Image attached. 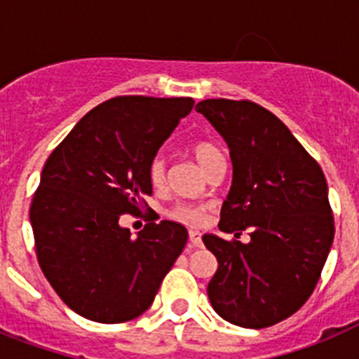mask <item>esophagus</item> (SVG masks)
<instances>
[{"mask_svg": "<svg viewBox=\"0 0 359 359\" xmlns=\"http://www.w3.org/2000/svg\"><path fill=\"white\" fill-rule=\"evenodd\" d=\"M189 239H190V244H192L194 248H201L203 246V239H201V233H199V231H190Z\"/></svg>", "mask_w": 359, "mask_h": 359, "instance_id": "esophagus-1", "label": "esophagus"}]
</instances>
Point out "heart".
Segmentation results:
<instances>
[{"label":"heart","mask_w":359,"mask_h":359,"mask_svg":"<svg viewBox=\"0 0 359 359\" xmlns=\"http://www.w3.org/2000/svg\"><path fill=\"white\" fill-rule=\"evenodd\" d=\"M190 152L194 160L198 161L199 167H201L205 172L210 169L215 161L223 160V152L214 142L208 140H196L194 144L190 145ZM149 182L152 187H161L165 183V160L161 156L152 158L151 163H149ZM170 217L180 221V223L190 224V226H198L205 221L207 217V208L201 207V205H177L176 208H172L170 212Z\"/></svg>","instance_id":"1"}]
</instances>
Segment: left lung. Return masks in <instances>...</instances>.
I'll list each match as a JSON object with an SVG mask.
<instances>
[{
    "label": "left lung",
    "instance_id": "obj_1",
    "mask_svg": "<svg viewBox=\"0 0 359 359\" xmlns=\"http://www.w3.org/2000/svg\"><path fill=\"white\" fill-rule=\"evenodd\" d=\"M230 149L231 187L221 231L250 230V243L205 233L217 259L208 298L221 318L246 329L275 325L306 304L334 239L320 165L268 109L208 98L196 106Z\"/></svg>",
    "mask_w": 359,
    "mask_h": 359
}]
</instances>
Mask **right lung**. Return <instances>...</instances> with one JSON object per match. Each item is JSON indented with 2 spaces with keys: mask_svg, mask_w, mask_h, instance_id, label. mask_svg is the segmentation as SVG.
Here are the masks:
<instances>
[{
  "mask_svg": "<svg viewBox=\"0 0 359 359\" xmlns=\"http://www.w3.org/2000/svg\"><path fill=\"white\" fill-rule=\"evenodd\" d=\"M192 107L189 97L111 98L44 163L30 207L37 261L77 315L100 323L140 316L185 248L183 224L152 221L133 237L118 221L152 194L149 163Z\"/></svg>",
  "mask_w": 359,
  "mask_h": 359,
  "instance_id": "right-lung-1",
  "label": "right lung"
}]
</instances>
